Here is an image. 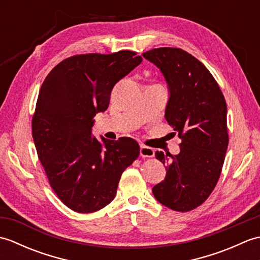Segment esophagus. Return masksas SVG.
I'll list each match as a JSON object with an SVG mask.
<instances>
[{"mask_svg":"<svg viewBox=\"0 0 260 260\" xmlns=\"http://www.w3.org/2000/svg\"><path fill=\"white\" fill-rule=\"evenodd\" d=\"M154 150L152 147H148L146 145H141L140 147V154L142 157H153L154 156Z\"/></svg>","mask_w":260,"mask_h":260,"instance_id":"esophagus-1","label":"esophagus"}]
</instances>
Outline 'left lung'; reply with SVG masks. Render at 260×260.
<instances>
[{
  "mask_svg": "<svg viewBox=\"0 0 260 260\" xmlns=\"http://www.w3.org/2000/svg\"><path fill=\"white\" fill-rule=\"evenodd\" d=\"M143 57L168 82L165 118L182 141L178 155L155 153L167 165V176L153 187V194L174 211H191L207 200L221 174L229 143L227 104L211 73L192 54L157 48Z\"/></svg>",
  "mask_w": 260,
  "mask_h": 260,
  "instance_id": "obj_1",
  "label": "left lung"
}]
</instances>
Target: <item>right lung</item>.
<instances>
[{"instance_id": "1", "label": "right lung", "mask_w": 260, "mask_h": 260, "mask_svg": "<svg viewBox=\"0 0 260 260\" xmlns=\"http://www.w3.org/2000/svg\"><path fill=\"white\" fill-rule=\"evenodd\" d=\"M136 52L77 54L62 60L39 91L32 137L52 190L66 206L91 213L114 200L121 173L140 155L131 137L98 141L93 117L114 86L142 62Z\"/></svg>"}]
</instances>
